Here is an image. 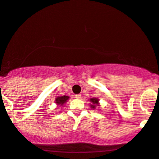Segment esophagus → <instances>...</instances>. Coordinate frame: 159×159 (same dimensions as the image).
<instances>
[{
    "label": "esophagus",
    "mask_w": 159,
    "mask_h": 159,
    "mask_svg": "<svg viewBox=\"0 0 159 159\" xmlns=\"http://www.w3.org/2000/svg\"><path fill=\"white\" fill-rule=\"evenodd\" d=\"M75 97L76 98V99H81V94H77V95H75Z\"/></svg>",
    "instance_id": "34e87169"
}]
</instances>
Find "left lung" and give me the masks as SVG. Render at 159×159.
<instances>
[{
    "label": "left lung",
    "mask_w": 159,
    "mask_h": 159,
    "mask_svg": "<svg viewBox=\"0 0 159 159\" xmlns=\"http://www.w3.org/2000/svg\"><path fill=\"white\" fill-rule=\"evenodd\" d=\"M89 101L90 103H91V104H90V107L92 108L93 110L96 109V107H99L100 106V103H99V99L98 98H91V99H89Z\"/></svg>",
    "instance_id": "8db88e82"
}]
</instances>
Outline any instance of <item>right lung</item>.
<instances>
[{"mask_svg": "<svg viewBox=\"0 0 159 159\" xmlns=\"http://www.w3.org/2000/svg\"><path fill=\"white\" fill-rule=\"evenodd\" d=\"M70 96H58L55 99V103L57 106H63L69 100Z\"/></svg>", "mask_w": 159, "mask_h": 159, "instance_id": "right-lung-1", "label": "right lung"}]
</instances>
